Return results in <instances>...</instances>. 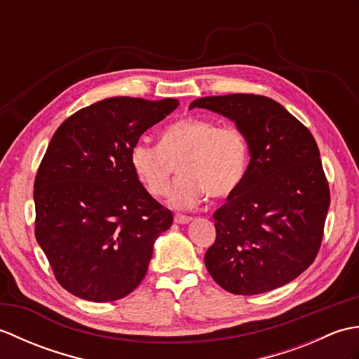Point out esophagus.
Returning a JSON list of instances; mask_svg holds the SVG:
<instances>
[{"instance_id": "1", "label": "esophagus", "mask_w": 359, "mask_h": 359, "mask_svg": "<svg viewBox=\"0 0 359 359\" xmlns=\"http://www.w3.org/2000/svg\"><path fill=\"white\" fill-rule=\"evenodd\" d=\"M191 220H193V217L187 216V215H175L174 216L175 224H188V222H191Z\"/></svg>"}]
</instances>
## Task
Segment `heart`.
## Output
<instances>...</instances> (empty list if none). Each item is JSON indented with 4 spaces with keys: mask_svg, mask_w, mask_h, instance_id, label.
Wrapping results in <instances>:
<instances>
[{
    "mask_svg": "<svg viewBox=\"0 0 359 359\" xmlns=\"http://www.w3.org/2000/svg\"><path fill=\"white\" fill-rule=\"evenodd\" d=\"M129 163L154 197L168 193L177 163L180 177L171 189L170 202L189 208L207 194L224 199L239 188L248 170L250 143L239 128L189 116L168 125L158 144L135 142L129 151Z\"/></svg>",
    "mask_w": 359,
    "mask_h": 359,
    "instance_id": "b5f03b06",
    "label": "heart"
}]
</instances>
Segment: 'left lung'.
I'll list each match as a JSON object with an SVG mask.
<instances>
[{
	"instance_id": "left-lung-1",
	"label": "left lung",
	"mask_w": 359,
	"mask_h": 359,
	"mask_svg": "<svg viewBox=\"0 0 359 359\" xmlns=\"http://www.w3.org/2000/svg\"><path fill=\"white\" fill-rule=\"evenodd\" d=\"M233 120L250 143L243 182L212 217L216 241L205 253L211 278L233 294H259L292 282L313 264L330 207L329 182L313 135L269 97L197 98Z\"/></svg>"
}]
</instances>
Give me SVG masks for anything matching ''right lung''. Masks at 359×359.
<instances>
[{"mask_svg":"<svg viewBox=\"0 0 359 359\" xmlns=\"http://www.w3.org/2000/svg\"><path fill=\"white\" fill-rule=\"evenodd\" d=\"M177 106L174 98H106L53 134L34 184L35 238L57 282L74 296L117 301L147 274L172 212L137 179L129 151Z\"/></svg>","mask_w":359,"mask_h":359,"instance_id":"right-lung-1","label":"right lung"}]
</instances>
